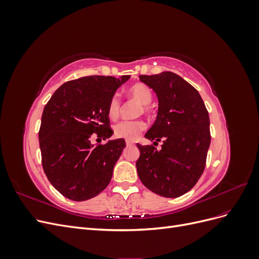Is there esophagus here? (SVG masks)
I'll use <instances>...</instances> for the list:
<instances>
[{
  "instance_id": "1",
  "label": "esophagus",
  "mask_w": 259,
  "mask_h": 259,
  "mask_svg": "<svg viewBox=\"0 0 259 259\" xmlns=\"http://www.w3.org/2000/svg\"><path fill=\"white\" fill-rule=\"evenodd\" d=\"M134 145V142H131V140H126V146H133Z\"/></svg>"
}]
</instances>
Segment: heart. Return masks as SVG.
<instances>
[{
  "mask_svg": "<svg viewBox=\"0 0 259 259\" xmlns=\"http://www.w3.org/2000/svg\"><path fill=\"white\" fill-rule=\"evenodd\" d=\"M127 95L133 100H136L137 103L142 105V110L140 112L148 111V106L151 103L152 100V91L151 89L143 83H137L132 85L131 88L127 90ZM120 109H121V99L119 94H113L111 96L110 100L108 103L107 107V112L108 116L110 117L111 120H115L120 114ZM145 123L140 120H134V121H121L117 123L114 127V134L116 137L124 138L126 140H133L137 139V137L140 135L145 130Z\"/></svg>",
  "mask_w": 259,
  "mask_h": 259,
  "instance_id": "heart-1",
  "label": "heart"
}]
</instances>
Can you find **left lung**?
<instances>
[{
	"label": "left lung",
	"mask_w": 259,
	"mask_h": 259,
	"mask_svg": "<svg viewBox=\"0 0 259 259\" xmlns=\"http://www.w3.org/2000/svg\"><path fill=\"white\" fill-rule=\"evenodd\" d=\"M159 99L154 124L145 137L163 140L161 150L137 144L136 162L142 183L165 198H178L191 190L205 167L210 144L209 116L199 92L183 77L165 71L139 75Z\"/></svg>",
	"instance_id": "1"
}]
</instances>
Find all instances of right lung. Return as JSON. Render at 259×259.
I'll return each mask as SVG.
<instances>
[{
	"label": "right lung",
	"instance_id": "add662e5",
	"mask_svg": "<svg viewBox=\"0 0 259 259\" xmlns=\"http://www.w3.org/2000/svg\"><path fill=\"white\" fill-rule=\"evenodd\" d=\"M130 77H80L62 84L46 104L38 132L42 165L50 183L64 197L89 200L110 183L125 140L93 145L91 138L112 136L108 103Z\"/></svg>",
	"mask_w": 259,
	"mask_h": 259
}]
</instances>
